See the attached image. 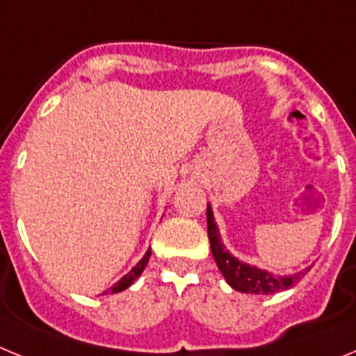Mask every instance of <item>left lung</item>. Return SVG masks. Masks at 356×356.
I'll return each instance as SVG.
<instances>
[{
  "label": "left lung",
  "instance_id": "left-lung-1",
  "mask_svg": "<svg viewBox=\"0 0 356 356\" xmlns=\"http://www.w3.org/2000/svg\"><path fill=\"white\" fill-rule=\"evenodd\" d=\"M207 228H209L210 248H212L217 267H219V271L225 276L229 287L235 289V291L244 292V294H275V292L292 287L301 276L310 271V267H307L305 271L296 273V275L276 276L266 269L241 262L237 257H234L226 250L225 244L221 242V235H219V228H217L216 219H213L210 203L207 205Z\"/></svg>",
  "mask_w": 356,
  "mask_h": 356
}]
</instances>
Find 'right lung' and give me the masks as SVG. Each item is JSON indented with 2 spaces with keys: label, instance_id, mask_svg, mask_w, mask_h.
I'll list each match as a JSON object with an SVG mask.
<instances>
[{
  "label": "right lung",
  "instance_id": "obj_1",
  "mask_svg": "<svg viewBox=\"0 0 356 356\" xmlns=\"http://www.w3.org/2000/svg\"><path fill=\"white\" fill-rule=\"evenodd\" d=\"M149 257H151V248L146 251V253H144V257L139 260V262H137V266H135L130 273H127V275L122 276V278L119 280L118 284L112 285V287H110V291H105V294H115V292L127 291V289L130 287L131 284H134L135 280H137L140 275H143L144 267H146V264H147V260H149Z\"/></svg>",
  "mask_w": 356,
  "mask_h": 356
}]
</instances>
